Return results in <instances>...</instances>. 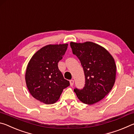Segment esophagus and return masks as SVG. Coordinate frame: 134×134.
I'll return each instance as SVG.
<instances>
[{
	"mask_svg": "<svg viewBox=\"0 0 134 134\" xmlns=\"http://www.w3.org/2000/svg\"><path fill=\"white\" fill-rule=\"evenodd\" d=\"M70 86H72L74 85V80H70Z\"/></svg>",
	"mask_w": 134,
	"mask_h": 134,
	"instance_id": "esophagus-1",
	"label": "esophagus"
}]
</instances>
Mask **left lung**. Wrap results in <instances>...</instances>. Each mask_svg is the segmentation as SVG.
Here are the masks:
<instances>
[{"label":"left lung","instance_id":"1","mask_svg":"<svg viewBox=\"0 0 134 134\" xmlns=\"http://www.w3.org/2000/svg\"><path fill=\"white\" fill-rule=\"evenodd\" d=\"M72 54L80 60L85 76L83 89H74L81 102L87 105L98 102L112 90L116 77L115 60L100 45L92 42H71Z\"/></svg>","mask_w":134,"mask_h":134}]
</instances>
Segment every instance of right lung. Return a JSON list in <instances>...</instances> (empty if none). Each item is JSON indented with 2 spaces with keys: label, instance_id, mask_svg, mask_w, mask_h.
<instances>
[{
  "label": "right lung",
  "instance_id": "1",
  "mask_svg": "<svg viewBox=\"0 0 134 134\" xmlns=\"http://www.w3.org/2000/svg\"><path fill=\"white\" fill-rule=\"evenodd\" d=\"M67 47V44L46 45L32 56L27 66L25 80L29 92L47 105L56 102L70 85L58 67Z\"/></svg>",
  "mask_w": 134,
  "mask_h": 134
}]
</instances>
